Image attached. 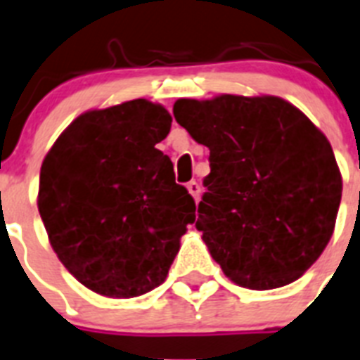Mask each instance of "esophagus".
<instances>
[{
  "label": "esophagus",
  "mask_w": 360,
  "mask_h": 360,
  "mask_svg": "<svg viewBox=\"0 0 360 360\" xmlns=\"http://www.w3.org/2000/svg\"><path fill=\"white\" fill-rule=\"evenodd\" d=\"M186 188H188L190 195H192L194 200H200V194H201L200 183H195V181H190L188 185H186Z\"/></svg>",
  "instance_id": "obj_1"
}]
</instances>
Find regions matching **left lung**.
I'll list each match as a JSON object with an SVG mask.
<instances>
[{
	"instance_id": "8db88e82",
	"label": "left lung",
	"mask_w": 360,
	"mask_h": 360,
	"mask_svg": "<svg viewBox=\"0 0 360 360\" xmlns=\"http://www.w3.org/2000/svg\"><path fill=\"white\" fill-rule=\"evenodd\" d=\"M174 116L209 148L195 227L231 281H296L331 240L342 175L326 134L276 96L177 99Z\"/></svg>"
}]
</instances>
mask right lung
Here are the masks:
<instances>
[{
    "label": "right lung",
    "instance_id": "add662e5",
    "mask_svg": "<svg viewBox=\"0 0 360 360\" xmlns=\"http://www.w3.org/2000/svg\"><path fill=\"white\" fill-rule=\"evenodd\" d=\"M170 127L162 105L131 99L77 116L44 159L37 203L49 244L96 294L153 290L195 220L192 195L155 148Z\"/></svg>",
    "mask_w": 360,
    "mask_h": 360
}]
</instances>
